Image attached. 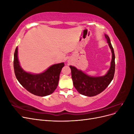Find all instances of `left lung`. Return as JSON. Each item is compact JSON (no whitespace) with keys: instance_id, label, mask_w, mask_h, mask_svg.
Instances as JSON below:
<instances>
[{"instance_id":"8db88e82","label":"left lung","mask_w":134,"mask_h":134,"mask_svg":"<svg viewBox=\"0 0 134 134\" xmlns=\"http://www.w3.org/2000/svg\"><path fill=\"white\" fill-rule=\"evenodd\" d=\"M107 43L112 52L111 66L106 75L102 76H91L85 74L72 66H69L71 71V78L74 86L80 94L93 97L102 92L110 84L114 76L115 71V56L110 39L105 35Z\"/></svg>"}]
</instances>
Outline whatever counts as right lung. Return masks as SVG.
<instances>
[{"instance_id": "right-lung-1", "label": "right lung", "mask_w": 134, "mask_h": 134, "mask_svg": "<svg viewBox=\"0 0 134 134\" xmlns=\"http://www.w3.org/2000/svg\"><path fill=\"white\" fill-rule=\"evenodd\" d=\"M14 70L19 83L32 94L40 97L52 94L58 87L61 70L64 66L62 63L52 65L42 73L34 74L26 72L20 66L18 59V47L14 54Z\"/></svg>"}]
</instances>
